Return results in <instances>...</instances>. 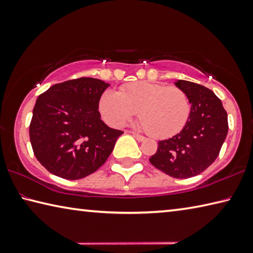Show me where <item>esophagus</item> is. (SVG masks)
I'll return each mask as SVG.
<instances>
[{"mask_svg":"<svg viewBox=\"0 0 253 253\" xmlns=\"http://www.w3.org/2000/svg\"><path fill=\"white\" fill-rule=\"evenodd\" d=\"M130 134L135 137V138L138 140V142H143V140H145L146 138H145L144 136H142V135H139V134H136V132H134V131H130Z\"/></svg>","mask_w":253,"mask_h":253,"instance_id":"34e87169","label":"esophagus"}]
</instances>
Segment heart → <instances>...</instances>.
Returning a JSON list of instances; mask_svg holds the SVG:
<instances>
[{
    "instance_id": "1",
    "label": "heart",
    "mask_w": 253,
    "mask_h": 253,
    "mask_svg": "<svg viewBox=\"0 0 253 253\" xmlns=\"http://www.w3.org/2000/svg\"><path fill=\"white\" fill-rule=\"evenodd\" d=\"M102 118L121 127L136 115L148 135L155 138L173 136L183 129L191 113L190 100L182 89L149 81L125 84L121 90H106L98 102Z\"/></svg>"
}]
</instances>
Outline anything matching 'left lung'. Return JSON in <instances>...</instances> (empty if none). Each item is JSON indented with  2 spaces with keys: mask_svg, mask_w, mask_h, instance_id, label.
<instances>
[{
  "mask_svg": "<svg viewBox=\"0 0 253 253\" xmlns=\"http://www.w3.org/2000/svg\"><path fill=\"white\" fill-rule=\"evenodd\" d=\"M186 93L191 113L183 129L172 138L160 140L149 162L175 178H188L207 169L219 156L228 134V115L222 101L204 85L178 80Z\"/></svg>",
  "mask_w": 253,
  "mask_h": 253,
  "instance_id": "1",
  "label": "left lung"
}]
</instances>
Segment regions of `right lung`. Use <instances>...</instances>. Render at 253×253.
<instances>
[{
    "mask_svg": "<svg viewBox=\"0 0 253 253\" xmlns=\"http://www.w3.org/2000/svg\"><path fill=\"white\" fill-rule=\"evenodd\" d=\"M109 84L88 78L53 84L38 97L30 123L37 160L53 175L84 178L100 168L124 131L100 119L99 98Z\"/></svg>",
    "mask_w": 253,
    "mask_h": 253,
    "instance_id": "obj_1",
    "label": "right lung"
}]
</instances>
